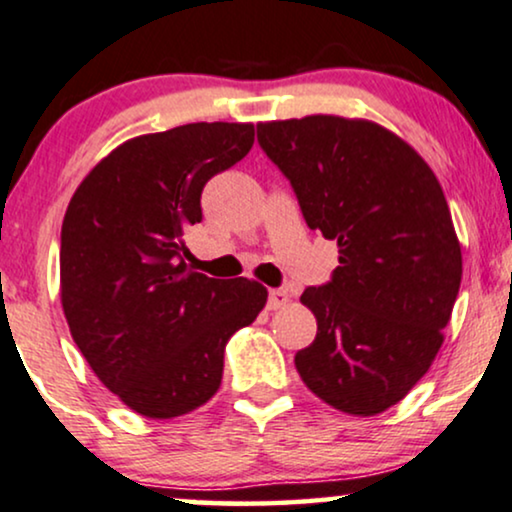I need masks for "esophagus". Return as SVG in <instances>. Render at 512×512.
I'll return each mask as SVG.
<instances>
[{"mask_svg": "<svg viewBox=\"0 0 512 512\" xmlns=\"http://www.w3.org/2000/svg\"><path fill=\"white\" fill-rule=\"evenodd\" d=\"M289 304V294L285 289H270L268 294V311H280Z\"/></svg>", "mask_w": 512, "mask_h": 512, "instance_id": "esophagus-1", "label": "esophagus"}]
</instances>
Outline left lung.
Returning a JSON list of instances; mask_svg holds the SVG:
<instances>
[{"label": "left lung", "mask_w": 512, "mask_h": 512, "mask_svg": "<svg viewBox=\"0 0 512 512\" xmlns=\"http://www.w3.org/2000/svg\"><path fill=\"white\" fill-rule=\"evenodd\" d=\"M256 128L308 227L339 249L332 282L301 294L318 334L296 353V370L327 406L382 413L430 370L463 277L437 175L406 140L365 118L315 113Z\"/></svg>", "instance_id": "1"}]
</instances>
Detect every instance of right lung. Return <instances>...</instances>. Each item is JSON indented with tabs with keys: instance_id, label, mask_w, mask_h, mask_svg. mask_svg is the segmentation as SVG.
Segmentation results:
<instances>
[{
	"instance_id": "1",
	"label": "right lung",
	"mask_w": 512,
	"mask_h": 512,
	"mask_svg": "<svg viewBox=\"0 0 512 512\" xmlns=\"http://www.w3.org/2000/svg\"><path fill=\"white\" fill-rule=\"evenodd\" d=\"M254 144V123H189L118 144L61 225V306L94 375L135 413L170 420L211 399L227 339L268 301L256 280L185 263L201 189Z\"/></svg>"
}]
</instances>
